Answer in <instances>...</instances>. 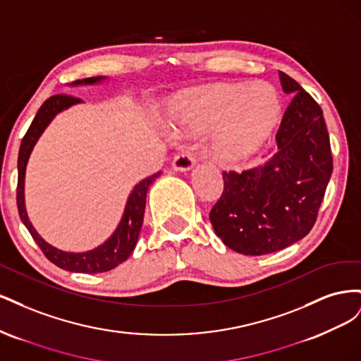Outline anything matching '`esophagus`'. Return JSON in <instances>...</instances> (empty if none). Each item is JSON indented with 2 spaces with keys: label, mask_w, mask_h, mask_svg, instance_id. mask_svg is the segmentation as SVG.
Wrapping results in <instances>:
<instances>
[{
  "label": "esophagus",
  "mask_w": 361,
  "mask_h": 361,
  "mask_svg": "<svg viewBox=\"0 0 361 361\" xmlns=\"http://www.w3.org/2000/svg\"><path fill=\"white\" fill-rule=\"evenodd\" d=\"M194 162H195V158L192 154H190V152H182V154L174 157L171 167L179 171H187L194 166Z\"/></svg>",
  "instance_id": "1"
}]
</instances>
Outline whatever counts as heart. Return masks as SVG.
<instances>
[{
  "label": "heart",
  "mask_w": 361,
  "mask_h": 361,
  "mask_svg": "<svg viewBox=\"0 0 361 361\" xmlns=\"http://www.w3.org/2000/svg\"><path fill=\"white\" fill-rule=\"evenodd\" d=\"M281 120V102L269 85L215 84L183 92L169 110L178 134L212 130L211 155L226 166L251 157L274 134Z\"/></svg>",
  "instance_id": "b5f03b06"
}]
</instances>
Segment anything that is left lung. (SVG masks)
<instances>
[{"label":"left lung","mask_w":361,"mask_h":361,"mask_svg":"<svg viewBox=\"0 0 361 361\" xmlns=\"http://www.w3.org/2000/svg\"><path fill=\"white\" fill-rule=\"evenodd\" d=\"M280 81L293 99L276 134L277 154L253 170L223 171V194L209 212L216 236L247 256L274 253L307 235L333 173L321 106L285 72Z\"/></svg>","instance_id":"left-lung-1"}]
</instances>
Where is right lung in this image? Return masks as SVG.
<instances>
[{
	"instance_id": "add662e5",
	"label": "right lung",
	"mask_w": 361,
	"mask_h": 361,
	"mask_svg": "<svg viewBox=\"0 0 361 361\" xmlns=\"http://www.w3.org/2000/svg\"><path fill=\"white\" fill-rule=\"evenodd\" d=\"M104 78L97 76V78H87L84 81H76V84H94L99 82ZM81 102V99L71 94H54L49 99L42 104L36 117L20 141L19 155H18V188H16V203H18V212L20 220L28 228L30 235L35 239L42 253L51 260L54 265H57L61 269L72 271V272H85V274H96V272H106L117 265L125 262L130 253H133L137 239L141 231V224H143L145 218V207H146V194L147 190L154 180L159 176V173L152 174V176L141 180L135 188L130 192L125 212L122 216L116 232L110 236L108 241L99 245L94 250L85 251V253H68V251H61L56 247L49 245L47 241L39 236L36 228L31 226L27 211H25V202H24V180H25V169L30 158L32 147H35L36 141L42 135L43 130L49 125L51 120L56 117L60 111L66 110L71 105Z\"/></svg>"
}]
</instances>
